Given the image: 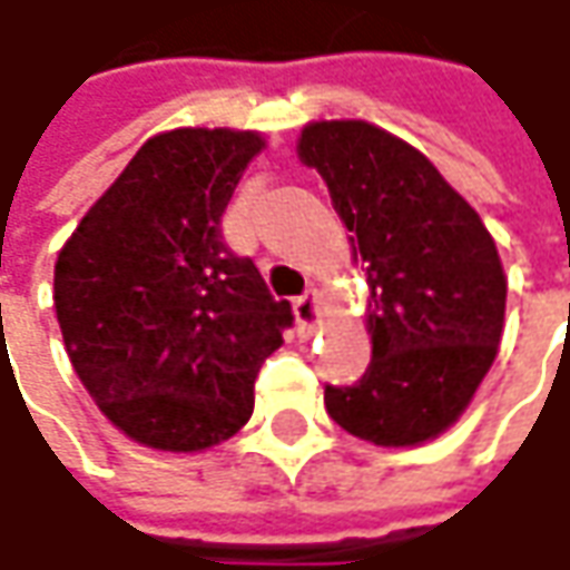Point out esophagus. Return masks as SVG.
Returning a JSON list of instances; mask_svg holds the SVG:
<instances>
[{"mask_svg": "<svg viewBox=\"0 0 570 570\" xmlns=\"http://www.w3.org/2000/svg\"><path fill=\"white\" fill-rule=\"evenodd\" d=\"M293 315H296V322L303 327L305 334H312L318 324H322V296H318V289H305L303 296L293 303Z\"/></svg>", "mask_w": 570, "mask_h": 570, "instance_id": "esophagus-1", "label": "esophagus"}]
</instances>
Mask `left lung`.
<instances>
[{"mask_svg":"<svg viewBox=\"0 0 570 570\" xmlns=\"http://www.w3.org/2000/svg\"><path fill=\"white\" fill-rule=\"evenodd\" d=\"M299 160L322 173L368 284L372 363L324 387L331 420L382 448L439 439L499 356L508 281L495 239L432 160L363 119L308 122Z\"/></svg>","mask_w":570,"mask_h":570,"instance_id":"obj_1","label":"left lung"}]
</instances>
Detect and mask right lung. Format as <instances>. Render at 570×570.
I'll return each instance as SVG.
<instances>
[{"instance_id":"add662e5","label":"right lung","mask_w":570,"mask_h":570,"mask_svg":"<svg viewBox=\"0 0 570 570\" xmlns=\"http://www.w3.org/2000/svg\"><path fill=\"white\" fill-rule=\"evenodd\" d=\"M258 131L173 128L148 138L59 252L62 341L100 413L131 442L205 451L236 435L255 379L293 324L220 217Z\"/></svg>"}]
</instances>
